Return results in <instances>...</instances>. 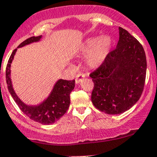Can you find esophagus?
<instances>
[{
	"label": "esophagus",
	"mask_w": 157,
	"mask_h": 157,
	"mask_svg": "<svg viewBox=\"0 0 157 157\" xmlns=\"http://www.w3.org/2000/svg\"><path fill=\"white\" fill-rule=\"evenodd\" d=\"M84 77H85L84 74H77V77H76V79H75L76 83H77V84L80 83V82L82 81V80H83V79L84 78Z\"/></svg>",
	"instance_id": "obj_1"
}]
</instances>
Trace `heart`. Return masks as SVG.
<instances>
[{"label":"heart","mask_w":157,"mask_h":157,"mask_svg":"<svg viewBox=\"0 0 157 157\" xmlns=\"http://www.w3.org/2000/svg\"><path fill=\"white\" fill-rule=\"evenodd\" d=\"M113 46L112 39L109 36H94L85 40L78 51V55L86 57L88 67L95 69L101 66L109 54Z\"/></svg>","instance_id":"heart-1"}]
</instances>
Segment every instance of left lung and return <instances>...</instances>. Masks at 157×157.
<instances>
[{
	"label": "left lung",
	"instance_id": "8db88e82",
	"mask_svg": "<svg viewBox=\"0 0 157 157\" xmlns=\"http://www.w3.org/2000/svg\"><path fill=\"white\" fill-rule=\"evenodd\" d=\"M119 36L117 48L90 75L94 83L93 104L110 115L126 112L139 100L147 73V59L142 45L122 27H119Z\"/></svg>",
	"mask_w": 157,
	"mask_h": 157
}]
</instances>
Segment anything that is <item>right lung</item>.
I'll return each mask as SVG.
<instances>
[{
	"mask_svg": "<svg viewBox=\"0 0 157 157\" xmlns=\"http://www.w3.org/2000/svg\"><path fill=\"white\" fill-rule=\"evenodd\" d=\"M41 36H31L21 44L17 48H23L26 45L30 44L34 42L40 41ZM17 49L12 52L7 68H6V80L8 90L14 101L19 106L21 110L27 115L30 119L42 124H54V122L60 119L68 109L71 103L70 94L75 86V80H66L59 79L54 85L52 90L48 97L44 100L41 103L36 105H28L22 101L19 98L13 90L10 77V67L13 60Z\"/></svg>",
	"mask_w": 157,
	"mask_h": 157,
	"instance_id": "right-lung-1",
	"label": "right lung"
}]
</instances>
